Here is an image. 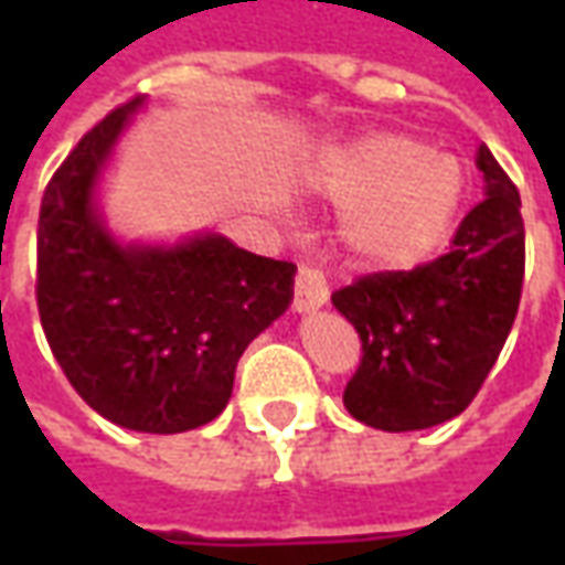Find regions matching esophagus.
Returning a JSON list of instances; mask_svg holds the SVG:
<instances>
[{
  "instance_id": "obj_1",
  "label": "esophagus",
  "mask_w": 565,
  "mask_h": 565,
  "mask_svg": "<svg viewBox=\"0 0 565 565\" xmlns=\"http://www.w3.org/2000/svg\"><path fill=\"white\" fill-rule=\"evenodd\" d=\"M327 299H330V287H327L323 271L311 269V266H302L299 275H296L294 287L296 311H315V308L327 306Z\"/></svg>"
}]
</instances>
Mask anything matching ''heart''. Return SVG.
<instances>
[{"instance_id":"obj_1","label":"heart","mask_w":565,"mask_h":565,"mask_svg":"<svg viewBox=\"0 0 565 565\" xmlns=\"http://www.w3.org/2000/svg\"><path fill=\"white\" fill-rule=\"evenodd\" d=\"M332 193L354 202L344 242L372 266H412L450 233L462 202V169L405 136H372L330 166Z\"/></svg>"}]
</instances>
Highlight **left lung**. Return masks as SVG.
Here are the masks:
<instances>
[{"instance_id": "obj_1", "label": "left lung", "mask_w": 565, "mask_h": 565, "mask_svg": "<svg viewBox=\"0 0 565 565\" xmlns=\"http://www.w3.org/2000/svg\"><path fill=\"white\" fill-rule=\"evenodd\" d=\"M475 162L487 196L462 217L448 254L332 294L363 342L344 387V408L360 424L408 433L457 417L509 339L526 259L521 193L487 145Z\"/></svg>"}]
</instances>
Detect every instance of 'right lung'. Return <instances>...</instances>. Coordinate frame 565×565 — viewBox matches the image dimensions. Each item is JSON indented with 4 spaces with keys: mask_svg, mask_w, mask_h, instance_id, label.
I'll return each instance as SVG.
<instances>
[{
    "mask_svg": "<svg viewBox=\"0 0 565 565\" xmlns=\"http://www.w3.org/2000/svg\"><path fill=\"white\" fill-rule=\"evenodd\" d=\"M145 96L105 115L47 181L39 211V318L93 412L136 433H186L221 415L235 363L294 299L296 266L223 235L120 245L93 193Z\"/></svg>",
    "mask_w": 565,
    "mask_h": 565,
    "instance_id": "obj_1",
    "label": "right lung"
}]
</instances>
